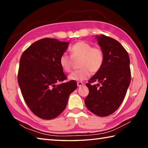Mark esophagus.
Masks as SVG:
<instances>
[{
  "label": "esophagus",
  "instance_id": "obj_1",
  "mask_svg": "<svg viewBox=\"0 0 148 148\" xmlns=\"http://www.w3.org/2000/svg\"><path fill=\"white\" fill-rule=\"evenodd\" d=\"M77 86H78V87H81V86H83L84 84L82 83V82H77Z\"/></svg>",
  "mask_w": 148,
  "mask_h": 148
}]
</instances>
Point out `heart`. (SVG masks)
Here are the masks:
<instances>
[{
    "mask_svg": "<svg viewBox=\"0 0 148 148\" xmlns=\"http://www.w3.org/2000/svg\"><path fill=\"white\" fill-rule=\"evenodd\" d=\"M71 57L63 53L59 58L60 66L64 72L71 71L72 59L80 58L79 66L80 69L74 71L69 76L72 81L82 82L91 76V72H97L102 68L104 63V55L101 47L92 46L91 44L84 41H79L72 45L70 48Z\"/></svg>",
    "mask_w": 148,
    "mask_h": 148,
    "instance_id": "1",
    "label": "heart"
}]
</instances>
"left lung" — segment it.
<instances>
[{"label":"left lung","mask_w":148,"mask_h":148,"mask_svg":"<svg viewBox=\"0 0 148 148\" xmlns=\"http://www.w3.org/2000/svg\"><path fill=\"white\" fill-rule=\"evenodd\" d=\"M96 38L104 52V63L86 84L89 92L85 104L92 113L106 117L116 111L126 95L131 77L130 59L116 40L103 34ZM95 81L99 84H91Z\"/></svg>","instance_id":"1"}]
</instances>
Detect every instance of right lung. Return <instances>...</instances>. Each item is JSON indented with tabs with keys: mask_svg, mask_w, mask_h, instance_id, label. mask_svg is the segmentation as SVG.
Returning a JSON list of instances; mask_svg holds the SVG:
<instances>
[{
	"mask_svg": "<svg viewBox=\"0 0 148 148\" xmlns=\"http://www.w3.org/2000/svg\"><path fill=\"white\" fill-rule=\"evenodd\" d=\"M68 46L69 42L42 38L31 45L20 59L19 86L27 105L40 118L52 119L59 116L77 88L76 81L62 82L66 76L59 58Z\"/></svg>",
	"mask_w": 148,
	"mask_h": 148,
	"instance_id": "right-lung-1",
	"label": "right lung"
}]
</instances>
